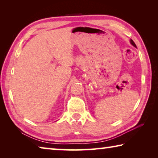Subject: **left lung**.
<instances>
[{
    "label": "left lung",
    "mask_w": 158,
    "mask_h": 158,
    "mask_svg": "<svg viewBox=\"0 0 158 158\" xmlns=\"http://www.w3.org/2000/svg\"><path fill=\"white\" fill-rule=\"evenodd\" d=\"M130 43H131V44H132L133 45V46H134V47H137V46H136V44H135V42H133V40H130Z\"/></svg>",
    "instance_id": "8db88e82"
}]
</instances>
